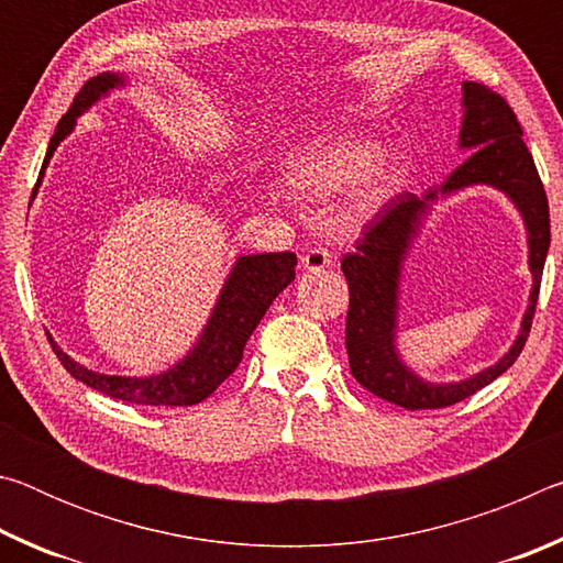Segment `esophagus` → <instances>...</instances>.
<instances>
[{
    "mask_svg": "<svg viewBox=\"0 0 563 563\" xmlns=\"http://www.w3.org/2000/svg\"><path fill=\"white\" fill-rule=\"evenodd\" d=\"M330 265H332V255L325 251V247H308L300 258V268L308 273L325 271V268H330Z\"/></svg>",
    "mask_w": 563,
    "mask_h": 563,
    "instance_id": "esophagus-1",
    "label": "esophagus"
}]
</instances>
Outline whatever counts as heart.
Instances as JSON below:
<instances>
[{
	"label": "heart",
	"instance_id": "1",
	"mask_svg": "<svg viewBox=\"0 0 563 563\" xmlns=\"http://www.w3.org/2000/svg\"><path fill=\"white\" fill-rule=\"evenodd\" d=\"M373 141H316L290 154L280 168V184L302 201H328L355 186V208L373 211L393 194L399 174L387 158H377Z\"/></svg>",
	"mask_w": 563,
	"mask_h": 563
}]
</instances>
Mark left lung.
<instances>
[{
    "label": "left lung",
    "instance_id": "left-lung-1",
    "mask_svg": "<svg viewBox=\"0 0 563 563\" xmlns=\"http://www.w3.org/2000/svg\"><path fill=\"white\" fill-rule=\"evenodd\" d=\"M462 109L460 148L472 151L464 164L456 166L440 188L427 190L422 198L415 194L393 198L367 225L357 251L342 258V273L350 285L345 325L350 373L373 395L405 409L450 407L507 373L529 338L541 273H544L551 243L547 190L541 186L539 170L523 144L521 126L509 103L482 84L464 81ZM470 185H492L501 189L522 213L530 243V305L515 345L492 368L460 384H427L406 365L396 350L401 263L423 218L429 214L431 203Z\"/></svg>",
    "mask_w": 563,
    "mask_h": 563
}]
</instances>
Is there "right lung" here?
Listing matches in <instances>:
<instances>
[{
  "instance_id": "1",
  "label": "right lung",
  "mask_w": 563,
  "mask_h": 563,
  "mask_svg": "<svg viewBox=\"0 0 563 563\" xmlns=\"http://www.w3.org/2000/svg\"><path fill=\"white\" fill-rule=\"evenodd\" d=\"M129 79L117 71H103L84 84V89L76 93L71 109L64 113L59 126L46 148V158L40 170V180L32 190V198L42 186L44 170L49 166L56 146L69 136L76 126V119L93 103L109 97L113 89H123ZM295 253H261V255H241L235 261L233 271L221 288V295L211 310L206 328L198 335L196 345L186 352L184 360H178L174 367H168L161 375L148 377H121L103 375L79 365L66 352L56 345L49 335L56 357L62 360L66 373L74 379L89 385L99 393L113 399L133 405H154V407H190L203 402L213 389L223 383L228 375L235 373L238 362L243 360V347L253 330L258 328L265 310L273 300L295 280Z\"/></svg>"
}]
</instances>
